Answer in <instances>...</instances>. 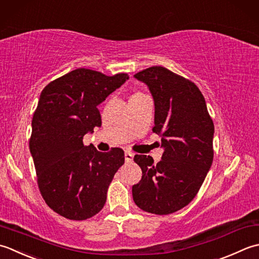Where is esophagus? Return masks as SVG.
Listing matches in <instances>:
<instances>
[{
	"mask_svg": "<svg viewBox=\"0 0 259 259\" xmlns=\"http://www.w3.org/2000/svg\"><path fill=\"white\" fill-rule=\"evenodd\" d=\"M133 157H134V154L130 151H125V160L126 162H132L133 161Z\"/></svg>",
	"mask_w": 259,
	"mask_h": 259,
	"instance_id": "obj_1",
	"label": "esophagus"
}]
</instances>
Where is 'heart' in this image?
Here are the masks:
<instances>
[{"mask_svg": "<svg viewBox=\"0 0 259 259\" xmlns=\"http://www.w3.org/2000/svg\"><path fill=\"white\" fill-rule=\"evenodd\" d=\"M135 94H140V93H135Z\"/></svg>", "mask_w": 259, "mask_h": 259, "instance_id": "b5f03b06", "label": "heart"}]
</instances>
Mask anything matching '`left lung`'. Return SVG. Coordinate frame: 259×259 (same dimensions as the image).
I'll return each instance as SVG.
<instances>
[{
    "label": "left lung",
    "instance_id": "1",
    "mask_svg": "<svg viewBox=\"0 0 259 259\" xmlns=\"http://www.w3.org/2000/svg\"><path fill=\"white\" fill-rule=\"evenodd\" d=\"M134 77L154 99L153 132L162 136V160L136 154L141 181L132 188L134 202L150 213L170 214L197 196L213 160L214 126L200 89L189 79L154 66Z\"/></svg>",
    "mask_w": 259,
    "mask_h": 259
}]
</instances>
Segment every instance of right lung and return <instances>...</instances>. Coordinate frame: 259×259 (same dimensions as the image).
<instances>
[{
    "mask_svg": "<svg viewBox=\"0 0 259 259\" xmlns=\"http://www.w3.org/2000/svg\"><path fill=\"white\" fill-rule=\"evenodd\" d=\"M127 79V73L106 76L78 68L41 92L29 147L41 196L62 217L86 220L106 202L109 184L124 164V151L114 147L103 153L82 140L102 126L98 105Z\"/></svg>",
    "mask_w": 259,
    "mask_h": 259,
    "instance_id": "1",
    "label": "right lung"
}]
</instances>
